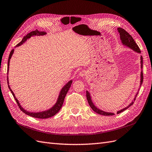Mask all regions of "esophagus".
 <instances>
[{
	"instance_id": "34e87169",
	"label": "esophagus",
	"mask_w": 152,
	"mask_h": 152,
	"mask_svg": "<svg viewBox=\"0 0 152 152\" xmlns=\"http://www.w3.org/2000/svg\"><path fill=\"white\" fill-rule=\"evenodd\" d=\"M87 72H86V71H82L79 73V76L80 77H85L87 76Z\"/></svg>"
}]
</instances>
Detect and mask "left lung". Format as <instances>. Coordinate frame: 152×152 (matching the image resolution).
<instances>
[{"instance_id":"obj_1","label":"left lung","mask_w":152,"mask_h":152,"mask_svg":"<svg viewBox=\"0 0 152 152\" xmlns=\"http://www.w3.org/2000/svg\"><path fill=\"white\" fill-rule=\"evenodd\" d=\"M118 32L120 33V39H121V41H122V43H123V45L128 47V48H129L131 49H133L134 51H135L137 53H140V48H139V46H138V45L135 43V42H134V40L133 39V37L131 36L129 33H128L127 32H126V30H125L123 28H118ZM142 64H143L142 56H140L141 69H142ZM142 82H143V73H142V72H141V73H140V86H141V85H142ZM137 94H138V92L136 94L135 97H134V101L135 100V98H136V97L137 96ZM86 98H87L88 102V104H89L90 107L92 108V109L95 113L99 114H101V115H103V116H113V115H114V113L104 112V111H103L102 110H100L99 109H98V108H97L95 105H94V104L93 103L92 101V99H91L90 94L89 93V92H88V91H86ZM133 104V102H131L127 107H125L124 109H121L120 110L118 111L117 114H120V113H121L122 112H123V111H124L125 110H126L130 106L132 105Z\"/></svg>"}]
</instances>
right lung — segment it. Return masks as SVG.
Here are the masks:
<instances>
[{
	"label": "right lung",
	"instance_id": "1",
	"mask_svg": "<svg viewBox=\"0 0 152 152\" xmlns=\"http://www.w3.org/2000/svg\"><path fill=\"white\" fill-rule=\"evenodd\" d=\"M46 32H42V31H39V30H34V31H32L30 32V33H28V34H26L25 36H24V38H23V39L21 40V42H19L18 45H17L15 46V48H17V47H19L20 45H21L23 43H25L26 40H27L28 39H29L30 38H31L32 36H43V35H45L46 34ZM13 52H14V49H12L11 50V52H10V55H9V58H8V70H9V65H10V59H11L12 58V56L13 55ZM7 80H8V84H9V82H8V77H7ZM72 80H69V81L67 83L66 85L64 86L61 91H60V94L58 96V99H57L56 101V103H55V105H54L53 107H52L50 109H49V110H45V111H42V112H38V113H32V112H28V111L25 110L24 109H23V107H21V104H20L19 101L18 100V99L16 98L14 94H13V91L11 90V88H10V87L8 85V88L11 91V92L13 96L14 97V98L16 101L17 103H18V106L19 107V109H21V111H23V113H24L25 114H27V115L30 116H32V117H34V118H41V119H45V118H50L52 117L53 116H55V114L56 113H58L59 112V110H60V109H61V107L62 106L63 104V103H64V98L66 96V94L67 93V92H68V90L69 89V88L71 86V85H72Z\"/></svg>",
	"mask_w": 152,
	"mask_h": 152
}]
</instances>
